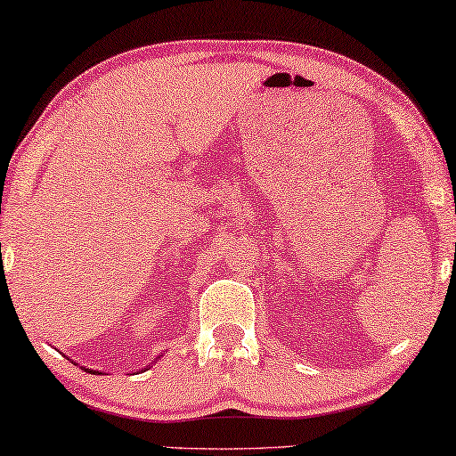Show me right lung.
I'll use <instances>...</instances> for the list:
<instances>
[{"instance_id":"add662e5","label":"right lung","mask_w":456,"mask_h":456,"mask_svg":"<svg viewBox=\"0 0 456 456\" xmlns=\"http://www.w3.org/2000/svg\"><path fill=\"white\" fill-rule=\"evenodd\" d=\"M159 360V357H155V362H158ZM85 371H88V374H99V371H94V370H88V368H85ZM141 371H143V370H141Z\"/></svg>"}]
</instances>
